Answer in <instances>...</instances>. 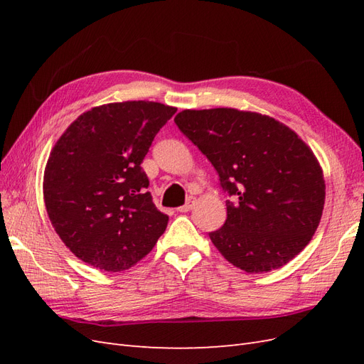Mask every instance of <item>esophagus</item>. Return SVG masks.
Segmentation results:
<instances>
[{
  "mask_svg": "<svg viewBox=\"0 0 364 364\" xmlns=\"http://www.w3.org/2000/svg\"><path fill=\"white\" fill-rule=\"evenodd\" d=\"M193 206H194V197H188V200H186V203L178 208V211L179 213H188Z\"/></svg>",
  "mask_w": 364,
  "mask_h": 364,
  "instance_id": "esophagus-1",
  "label": "esophagus"
}]
</instances>
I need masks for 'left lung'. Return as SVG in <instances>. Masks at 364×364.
Listing matches in <instances>:
<instances>
[{
  "label": "left lung",
  "mask_w": 364,
  "mask_h": 364,
  "mask_svg": "<svg viewBox=\"0 0 364 364\" xmlns=\"http://www.w3.org/2000/svg\"><path fill=\"white\" fill-rule=\"evenodd\" d=\"M174 123L214 165L229 197L226 222L209 238L230 264L247 273L270 272L310 243L325 181L314 153L291 129L230 107L186 109Z\"/></svg>",
  "instance_id": "left-lung-1"
}]
</instances>
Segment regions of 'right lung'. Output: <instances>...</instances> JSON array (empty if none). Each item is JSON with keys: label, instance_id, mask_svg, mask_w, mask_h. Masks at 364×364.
Here are the masks:
<instances>
[{"label": "right lung", "instance_id": "add662e5", "mask_svg": "<svg viewBox=\"0 0 364 364\" xmlns=\"http://www.w3.org/2000/svg\"><path fill=\"white\" fill-rule=\"evenodd\" d=\"M174 114L142 100L92 107L53 147L43 200L54 230L83 262L127 270L164 234L168 215L153 203L141 162Z\"/></svg>", "mask_w": 364, "mask_h": 364}]
</instances>
